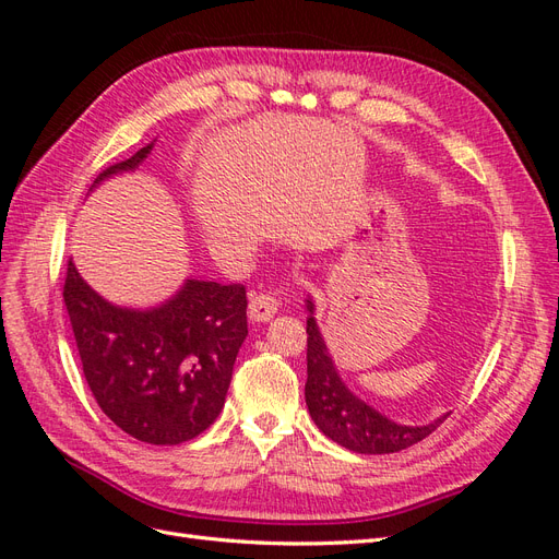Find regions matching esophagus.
<instances>
[{"instance_id": "34e87169", "label": "esophagus", "mask_w": 559, "mask_h": 559, "mask_svg": "<svg viewBox=\"0 0 559 559\" xmlns=\"http://www.w3.org/2000/svg\"><path fill=\"white\" fill-rule=\"evenodd\" d=\"M280 308V300L273 294H253L249 300V319L251 321H270Z\"/></svg>"}]
</instances>
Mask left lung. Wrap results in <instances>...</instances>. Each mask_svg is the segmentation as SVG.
<instances>
[{
    "instance_id": "obj_1",
    "label": "left lung",
    "mask_w": 559,
    "mask_h": 559,
    "mask_svg": "<svg viewBox=\"0 0 559 559\" xmlns=\"http://www.w3.org/2000/svg\"><path fill=\"white\" fill-rule=\"evenodd\" d=\"M308 308V382L306 403L314 425L333 443L359 454H389L401 452L427 438L448 417H438L429 425H399L373 405H368L345 384L335 368L314 319V302L306 300Z\"/></svg>"
}]
</instances>
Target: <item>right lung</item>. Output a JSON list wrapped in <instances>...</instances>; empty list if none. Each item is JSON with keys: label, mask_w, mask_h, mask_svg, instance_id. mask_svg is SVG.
I'll list each match as a JSON object with an SVG mask.
<instances>
[{"label": "right lung", "mask_w": 559, "mask_h": 559, "mask_svg": "<svg viewBox=\"0 0 559 559\" xmlns=\"http://www.w3.org/2000/svg\"><path fill=\"white\" fill-rule=\"evenodd\" d=\"M154 142L107 167L91 191L138 170ZM62 296L83 376L118 429L142 443L179 445L218 417L247 337L242 284L186 280L156 308H121L91 289L70 261Z\"/></svg>", "instance_id": "right-lung-1"}]
</instances>
